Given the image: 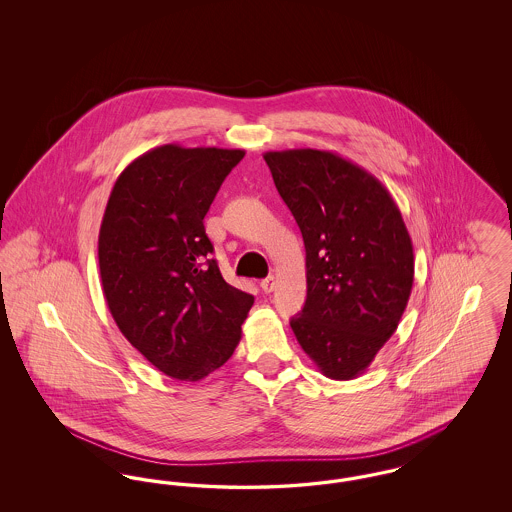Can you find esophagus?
<instances>
[{
	"instance_id": "esophagus-1",
	"label": "esophagus",
	"mask_w": 512,
	"mask_h": 512,
	"mask_svg": "<svg viewBox=\"0 0 512 512\" xmlns=\"http://www.w3.org/2000/svg\"><path fill=\"white\" fill-rule=\"evenodd\" d=\"M274 286H276V278H274V276H267V278H263V280H261V288H263V292H272V290H274Z\"/></svg>"
}]
</instances>
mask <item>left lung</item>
I'll list each match as a JSON object with an SVG mask.
<instances>
[{"mask_svg": "<svg viewBox=\"0 0 512 512\" xmlns=\"http://www.w3.org/2000/svg\"><path fill=\"white\" fill-rule=\"evenodd\" d=\"M305 244L307 299L290 320L318 370L363 374L390 340L411 297L413 242L384 184L338 153H265Z\"/></svg>", "mask_w": 512, "mask_h": 512, "instance_id": "1", "label": "left lung"}]
</instances>
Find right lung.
<instances>
[{
	"label": "right lung",
	"instance_id": "obj_1",
	"mask_svg": "<svg viewBox=\"0 0 512 512\" xmlns=\"http://www.w3.org/2000/svg\"><path fill=\"white\" fill-rule=\"evenodd\" d=\"M244 149L153 147L117 178L99 228V274L122 336L174 380L199 382L242 338L253 295L230 286L203 219Z\"/></svg>",
	"mask_w": 512,
	"mask_h": 512
}]
</instances>
